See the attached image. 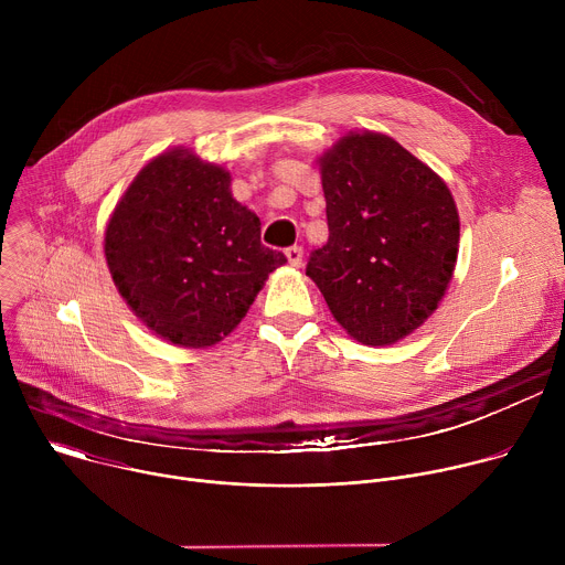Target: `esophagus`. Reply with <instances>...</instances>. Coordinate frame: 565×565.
<instances>
[{
  "mask_svg": "<svg viewBox=\"0 0 565 565\" xmlns=\"http://www.w3.org/2000/svg\"><path fill=\"white\" fill-rule=\"evenodd\" d=\"M286 259H288V264H290L292 268H299V266H301V259H303V250H301L299 246H292V248L286 250Z\"/></svg>",
  "mask_w": 565,
  "mask_h": 565,
  "instance_id": "1",
  "label": "esophagus"
}]
</instances>
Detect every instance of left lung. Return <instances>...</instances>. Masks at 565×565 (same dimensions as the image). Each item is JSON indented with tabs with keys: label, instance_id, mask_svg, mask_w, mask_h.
Returning a JSON list of instances; mask_svg holds the SVG:
<instances>
[{
	"label": "left lung",
	"instance_id": "8db88e82",
	"mask_svg": "<svg viewBox=\"0 0 565 565\" xmlns=\"http://www.w3.org/2000/svg\"><path fill=\"white\" fill-rule=\"evenodd\" d=\"M329 241L306 275L338 324L388 347L434 315L454 277L460 218L447 183L380 131H349L317 158Z\"/></svg>",
	"mask_w": 565,
	"mask_h": 565
}]
</instances>
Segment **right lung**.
Masks as SVG:
<instances>
[{"label": "right lung", "mask_w": 565, "mask_h": 565, "mask_svg": "<svg viewBox=\"0 0 565 565\" xmlns=\"http://www.w3.org/2000/svg\"><path fill=\"white\" fill-rule=\"evenodd\" d=\"M230 183L225 168L192 149H168L136 174L105 227L120 297L153 335L183 349L227 338L286 264L262 246L259 216Z\"/></svg>", "instance_id": "1"}]
</instances>
